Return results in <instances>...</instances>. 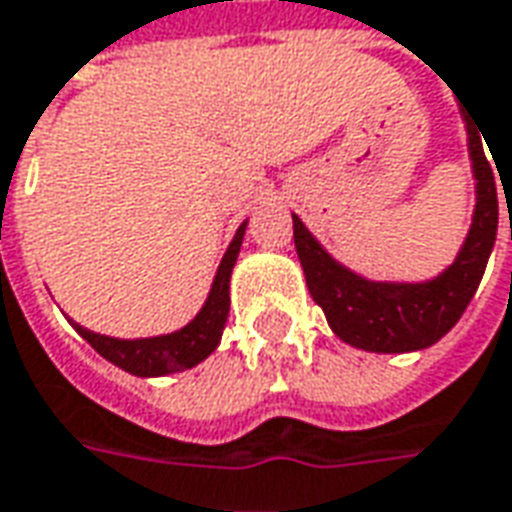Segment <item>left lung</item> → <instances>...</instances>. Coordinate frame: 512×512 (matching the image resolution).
Wrapping results in <instances>:
<instances>
[{"instance_id": "8db88e82", "label": "left lung", "mask_w": 512, "mask_h": 512, "mask_svg": "<svg viewBox=\"0 0 512 512\" xmlns=\"http://www.w3.org/2000/svg\"><path fill=\"white\" fill-rule=\"evenodd\" d=\"M468 121V149L477 177V210L468 232L466 246L452 266L438 280L421 285H393L368 282L338 266L305 224L293 216V244L305 268L310 296L330 321L341 341L366 352H413L441 341L455 327L463 310L477 293L488 257H491L496 227H499V199L493 182L491 157L482 149V139ZM480 129V127H477ZM485 138V135H483ZM507 196V194H505Z\"/></svg>"}]
</instances>
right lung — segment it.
Segmentation results:
<instances>
[{
	"label": "right lung",
	"mask_w": 512,
	"mask_h": 512,
	"mask_svg": "<svg viewBox=\"0 0 512 512\" xmlns=\"http://www.w3.org/2000/svg\"><path fill=\"white\" fill-rule=\"evenodd\" d=\"M244 230L246 224L235 232L230 249L221 260L219 274L213 280L205 307L180 332L160 335V338L119 341V338L96 335V332L77 327V324L74 327L105 360H110L113 366L124 368V371H130L135 377H163V374L185 371V368L202 363L219 346L221 332H224V324H227V316H230V274L235 260H238V252H241Z\"/></svg>",
	"instance_id": "1"
}]
</instances>
